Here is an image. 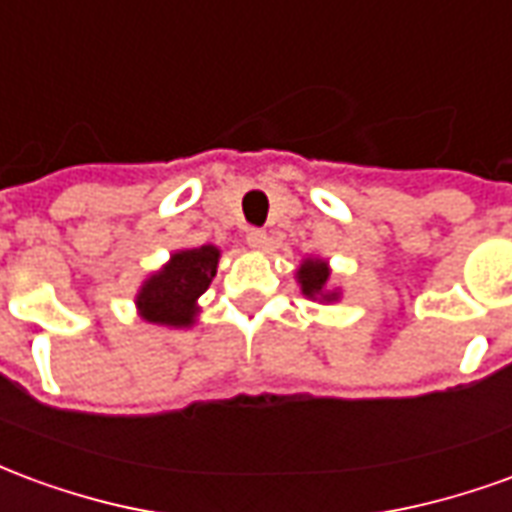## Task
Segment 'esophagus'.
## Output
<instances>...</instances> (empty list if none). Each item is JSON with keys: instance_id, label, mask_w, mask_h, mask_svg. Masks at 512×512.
Returning <instances> with one entry per match:
<instances>
[{"instance_id": "obj_1", "label": "esophagus", "mask_w": 512, "mask_h": 512, "mask_svg": "<svg viewBox=\"0 0 512 512\" xmlns=\"http://www.w3.org/2000/svg\"><path fill=\"white\" fill-rule=\"evenodd\" d=\"M246 244H249V249H266L268 244V235L266 230H257V227H252V230H246Z\"/></svg>"}]
</instances>
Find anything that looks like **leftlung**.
I'll list each match as a JSON object with an SVG mask.
<instances>
[{"label":"left lung","instance_id":"left-lung-1","mask_svg":"<svg viewBox=\"0 0 512 512\" xmlns=\"http://www.w3.org/2000/svg\"><path fill=\"white\" fill-rule=\"evenodd\" d=\"M329 277H332V268L326 260H318V257H307L304 263L296 271V279H299L301 293L312 301H337L340 293L329 288Z\"/></svg>","mask_w":512,"mask_h":512}]
</instances>
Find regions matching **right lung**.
<instances>
[{
  "label": "right lung",
  "instance_id": "add662e5",
  "mask_svg": "<svg viewBox=\"0 0 512 512\" xmlns=\"http://www.w3.org/2000/svg\"><path fill=\"white\" fill-rule=\"evenodd\" d=\"M219 266L216 246L180 249L169 257L167 266L145 279L136 293V310L150 323L186 329L197 318V299L208 290Z\"/></svg>",
  "mask_w": 512,
  "mask_h": 512
}]
</instances>
